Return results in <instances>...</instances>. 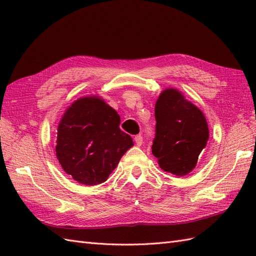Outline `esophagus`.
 Masks as SVG:
<instances>
[{
  "instance_id": "34e87169",
  "label": "esophagus",
  "mask_w": 256,
  "mask_h": 256,
  "mask_svg": "<svg viewBox=\"0 0 256 256\" xmlns=\"http://www.w3.org/2000/svg\"><path fill=\"white\" fill-rule=\"evenodd\" d=\"M134 140H135V143H136L138 146H140L143 144V136H142V135H136V136L134 138Z\"/></svg>"
}]
</instances>
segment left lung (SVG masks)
<instances>
[{
  "mask_svg": "<svg viewBox=\"0 0 256 256\" xmlns=\"http://www.w3.org/2000/svg\"><path fill=\"white\" fill-rule=\"evenodd\" d=\"M155 138L152 153L162 170L184 176L196 167L209 138L206 118L180 92L166 89L155 106Z\"/></svg>",
  "mask_w": 256,
  "mask_h": 256,
  "instance_id": "1",
  "label": "left lung"
}]
</instances>
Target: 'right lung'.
I'll return each mask as SVG.
<instances>
[{
	"instance_id": "right-lung-1",
	"label": "right lung",
	"mask_w": 256,
	"mask_h": 256,
	"mask_svg": "<svg viewBox=\"0 0 256 256\" xmlns=\"http://www.w3.org/2000/svg\"><path fill=\"white\" fill-rule=\"evenodd\" d=\"M120 123L118 112L99 98L72 103L58 126L56 155L62 170L88 186L104 182L133 146Z\"/></svg>"
}]
</instances>
